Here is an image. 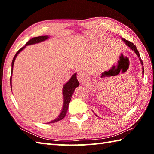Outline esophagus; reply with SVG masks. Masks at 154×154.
I'll use <instances>...</instances> for the list:
<instances>
[{
	"instance_id": "obj_1",
	"label": "esophagus",
	"mask_w": 154,
	"mask_h": 154,
	"mask_svg": "<svg viewBox=\"0 0 154 154\" xmlns=\"http://www.w3.org/2000/svg\"><path fill=\"white\" fill-rule=\"evenodd\" d=\"M77 77L78 81H79L80 83H83V82H84L85 81L87 80L86 75L83 73V72H78Z\"/></svg>"
}]
</instances>
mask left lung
Wrapping results in <instances>:
<instances>
[{"instance_id":"1","label":"left lung","mask_w":154,"mask_h":154,"mask_svg":"<svg viewBox=\"0 0 154 154\" xmlns=\"http://www.w3.org/2000/svg\"><path fill=\"white\" fill-rule=\"evenodd\" d=\"M122 40L124 41L125 43H126V45L128 46L130 49H132V50H133L135 52V53H136V54H137L138 56L140 57V54L139 53V51L137 50V47L135 46V45H134V43H132V42H130V41H127L126 39H124V38H122ZM140 62H141V64L143 65V62H142L141 60L140 59ZM143 74H144V68H143Z\"/></svg>"}]
</instances>
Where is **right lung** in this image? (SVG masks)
I'll return each mask as SVG.
<instances>
[{"label": "right lung", "mask_w": 154, "mask_h": 154, "mask_svg": "<svg viewBox=\"0 0 154 154\" xmlns=\"http://www.w3.org/2000/svg\"><path fill=\"white\" fill-rule=\"evenodd\" d=\"M48 38H49L48 36H37V37H34L32 38H31L30 41H28V42L26 43V45H25L24 47H22V48L20 49L19 50L17 51V53L15 54L14 59H13L12 63H11V78H10L11 88V76H12V73H13V67H14L15 60V58H16V56H17V54H19L23 49L25 48L26 45H32V44H35V43L42 42V41H44L45 40L48 39ZM76 75H77V74L75 73L73 75H72L71 79H70L69 82H68L66 83V84L64 85L63 90H62V94H63V98H64V103H63V108H62V110L61 111V113H60L59 116L58 117V118H57L55 119H54V120L48 122V124L55 123V122H58L60 120H61V119H63L65 117V116H66V112H67V110H68V108H69V103L71 100V97L72 96V94H73L75 88L79 86V82H78L77 79Z\"/></svg>", "instance_id": "right-lung-1"}]
</instances>
